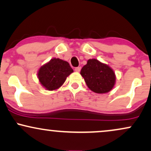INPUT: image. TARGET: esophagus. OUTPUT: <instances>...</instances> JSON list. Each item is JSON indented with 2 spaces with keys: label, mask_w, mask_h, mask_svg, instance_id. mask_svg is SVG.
Returning <instances> with one entry per match:
<instances>
[{
  "label": "esophagus",
  "mask_w": 151,
  "mask_h": 151,
  "mask_svg": "<svg viewBox=\"0 0 151 151\" xmlns=\"http://www.w3.org/2000/svg\"><path fill=\"white\" fill-rule=\"evenodd\" d=\"M74 70H75V72H79L80 70H81V67H77V68H75V69H74Z\"/></svg>",
  "instance_id": "obj_1"
}]
</instances>
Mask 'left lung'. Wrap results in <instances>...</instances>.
I'll return each mask as SVG.
<instances>
[{"label":"left lung","mask_w":151,"mask_h":151,"mask_svg":"<svg viewBox=\"0 0 151 151\" xmlns=\"http://www.w3.org/2000/svg\"><path fill=\"white\" fill-rule=\"evenodd\" d=\"M80 74L90 90L96 93L109 92L116 83V74L113 69L95 58L88 60Z\"/></svg>","instance_id":"8db88e82"}]
</instances>
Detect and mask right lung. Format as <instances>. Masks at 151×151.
Masks as SVG:
<instances>
[{
  "label": "right lung",
  "instance_id": "right-lung-1",
  "mask_svg": "<svg viewBox=\"0 0 151 151\" xmlns=\"http://www.w3.org/2000/svg\"><path fill=\"white\" fill-rule=\"evenodd\" d=\"M73 72L68 62L53 58L40 68L37 77L40 84L47 91H55L63 84Z\"/></svg>",
  "mask_w": 151,
  "mask_h": 151
}]
</instances>
